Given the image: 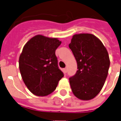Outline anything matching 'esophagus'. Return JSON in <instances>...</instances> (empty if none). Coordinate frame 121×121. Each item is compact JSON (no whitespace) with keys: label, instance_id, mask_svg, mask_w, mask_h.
Segmentation results:
<instances>
[{"label":"esophagus","instance_id":"obj_1","mask_svg":"<svg viewBox=\"0 0 121 121\" xmlns=\"http://www.w3.org/2000/svg\"><path fill=\"white\" fill-rule=\"evenodd\" d=\"M63 72L65 73H66L67 72V68H64V69H63Z\"/></svg>","mask_w":121,"mask_h":121}]
</instances>
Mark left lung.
Masks as SVG:
<instances>
[{
	"label": "left lung",
	"instance_id": "left-lung-1",
	"mask_svg": "<svg viewBox=\"0 0 121 121\" xmlns=\"http://www.w3.org/2000/svg\"><path fill=\"white\" fill-rule=\"evenodd\" d=\"M69 47L78 69L69 78L73 93L81 100L92 99L101 91L108 74V52L101 41L90 33L74 35Z\"/></svg>",
	"mask_w": 121,
	"mask_h": 121
}]
</instances>
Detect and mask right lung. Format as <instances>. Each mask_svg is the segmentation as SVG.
<instances>
[{"instance_id":"add662e5","label":"right lung","mask_w":121,"mask_h":121,"mask_svg":"<svg viewBox=\"0 0 121 121\" xmlns=\"http://www.w3.org/2000/svg\"><path fill=\"white\" fill-rule=\"evenodd\" d=\"M61 43L58 38L37 35L24 45L19 57V69L23 82L33 95H50L63 77L55 55Z\"/></svg>"}]
</instances>
